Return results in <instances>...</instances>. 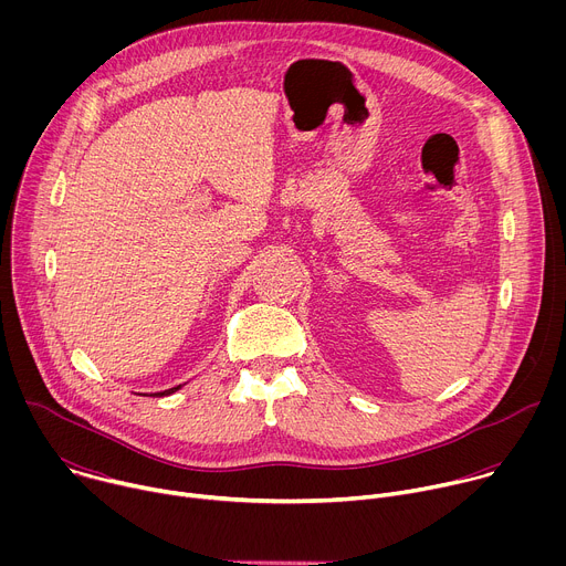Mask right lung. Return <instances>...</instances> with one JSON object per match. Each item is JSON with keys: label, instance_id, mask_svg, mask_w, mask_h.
<instances>
[{"label": "right lung", "instance_id": "1", "mask_svg": "<svg viewBox=\"0 0 566 566\" xmlns=\"http://www.w3.org/2000/svg\"><path fill=\"white\" fill-rule=\"evenodd\" d=\"M179 389H181V385L170 387V389H164V391H154V394H149V396H170V394H175V391H179Z\"/></svg>", "mask_w": 566, "mask_h": 566}]
</instances>
